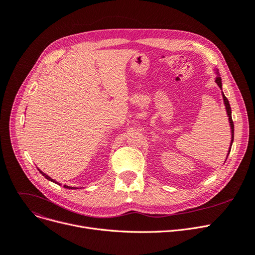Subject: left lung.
<instances>
[{"label": "left lung", "mask_w": 255, "mask_h": 255, "mask_svg": "<svg viewBox=\"0 0 255 255\" xmlns=\"http://www.w3.org/2000/svg\"><path fill=\"white\" fill-rule=\"evenodd\" d=\"M216 71V74H217V77L215 79L216 84L218 85V87L222 90V83H221V77H220V74L218 72V69H215ZM222 97H223V101H224V105H225V110H226V113H227V116H229V121H230V125H231V130H232V141H231V146H230V150H229V154L231 152V149H232V145H233V142H234V122H233V119H232V109H231V105H230V102L229 100H227V98L224 96V94L222 92ZM229 154H227L226 156V159L227 157H229ZM226 161V160H225Z\"/></svg>", "instance_id": "left-lung-1"}]
</instances>
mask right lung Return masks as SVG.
<instances>
[{
  "mask_svg": "<svg viewBox=\"0 0 255 255\" xmlns=\"http://www.w3.org/2000/svg\"><path fill=\"white\" fill-rule=\"evenodd\" d=\"M38 170L40 171V173H41V175L44 177V178H46L47 180H49V181H51V182H53V183H56V184H59L58 182H56L55 180H53V179H51V178H49L47 175H45V173L43 172V171H41V170H40L39 168H38ZM60 185V184H59ZM64 187H65V188H68V189H76V187H75V188H74V187H70V186H67V185H64Z\"/></svg>",
  "mask_w": 255,
  "mask_h": 255,
  "instance_id": "add662e5",
  "label": "right lung"
}]
</instances>
